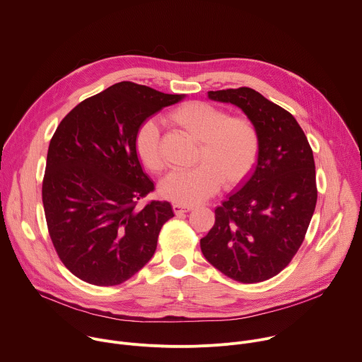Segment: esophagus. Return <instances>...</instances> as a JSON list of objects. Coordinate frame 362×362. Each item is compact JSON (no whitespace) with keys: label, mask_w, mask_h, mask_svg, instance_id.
<instances>
[{"label":"esophagus","mask_w":362,"mask_h":362,"mask_svg":"<svg viewBox=\"0 0 362 362\" xmlns=\"http://www.w3.org/2000/svg\"><path fill=\"white\" fill-rule=\"evenodd\" d=\"M193 209V206H189V204H179V203H175L173 204V212L176 215H180V214H185V212H189Z\"/></svg>","instance_id":"1"}]
</instances>
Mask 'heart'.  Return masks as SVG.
I'll return each mask as SVG.
<instances>
[{
  "label": "heart",
  "mask_w": 362,
  "mask_h": 362,
  "mask_svg": "<svg viewBox=\"0 0 362 362\" xmlns=\"http://www.w3.org/2000/svg\"><path fill=\"white\" fill-rule=\"evenodd\" d=\"M166 122L197 143L196 166L173 170L160 183V194L179 204H194L212 196L221 186L243 180L259 154V133L246 116H229L226 110L203 101H187L166 115ZM134 148L151 173L165 169L162 136L158 124L147 120L137 129Z\"/></svg>",
  "instance_id": "b5f03b06"
}]
</instances>
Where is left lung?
I'll list each match as a JSON object with an SVG mask.
<instances>
[{"mask_svg": "<svg viewBox=\"0 0 362 362\" xmlns=\"http://www.w3.org/2000/svg\"><path fill=\"white\" fill-rule=\"evenodd\" d=\"M238 106L259 133L255 169L215 209L200 239L208 262L242 284L278 275L300 247L318 190L313 148L295 117L249 87L208 93Z\"/></svg>", "mask_w": 362, "mask_h": 362, "instance_id": "8db88e82", "label": "left lung"}]
</instances>
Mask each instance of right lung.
Listing matches in <instances>:
<instances>
[{
	"label": "right lung",
	"instance_id": "1",
	"mask_svg": "<svg viewBox=\"0 0 362 362\" xmlns=\"http://www.w3.org/2000/svg\"><path fill=\"white\" fill-rule=\"evenodd\" d=\"M183 94L132 81L83 100L59 124L47 153L42 204L64 267L97 286L120 285L156 250L169 202H137L154 190L134 148L141 123Z\"/></svg>",
	"mask_w": 362,
	"mask_h": 362
}]
</instances>
